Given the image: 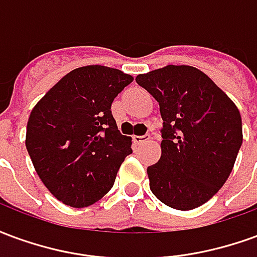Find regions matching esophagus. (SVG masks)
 Instances as JSON below:
<instances>
[{
    "label": "esophagus",
    "instance_id": "esophagus-1",
    "mask_svg": "<svg viewBox=\"0 0 257 257\" xmlns=\"http://www.w3.org/2000/svg\"><path fill=\"white\" fill-rule=\"evenodd\" d=\"M149 139H150L149 136H138V135L132 136V140H134L135 145H143V143H146Z\"/></svg>",
    "mask_w": 257,
    "mask_h": 257
}]
</instances>
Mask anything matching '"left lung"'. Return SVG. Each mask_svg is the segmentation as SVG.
<instances>
[{
  "label": "left lung",
  "instance_id": "left-lung-1",
  "mask_svg": "<svg viewBox=\"0 0 257 257\" xmlns=\"http://www.w3.org/2000/svg\"><path fill=\"white\" fill-rule=\"evenodd\" d=\"M136 82L160 104L161 158L147 168L151 193L173 209L198 208L226 183L242 145L234 101L201 70L165 66Z\"/></svg>",
  "mask_w": 257,
  "mask_h": 257
}]
</instances>
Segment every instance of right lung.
<instances>
[{
  "label": "right lung",
  "instance_id": "add662e5",
  "mask_svg": "<svg viewBox=\"0 0 257 257\" xmlns=\"http://www.w3.org/2000/svg\"><path fill=\"white\" fill-rule=\"evenodd\" d=\"M134 77L106 66L66 74L31 110L26 149L53 197L73 208L111 190L132 139L119 134L111 103Z\"/></svg>",
  "mask_w": 257,
  "mask_h": 257
}]
</instances>
